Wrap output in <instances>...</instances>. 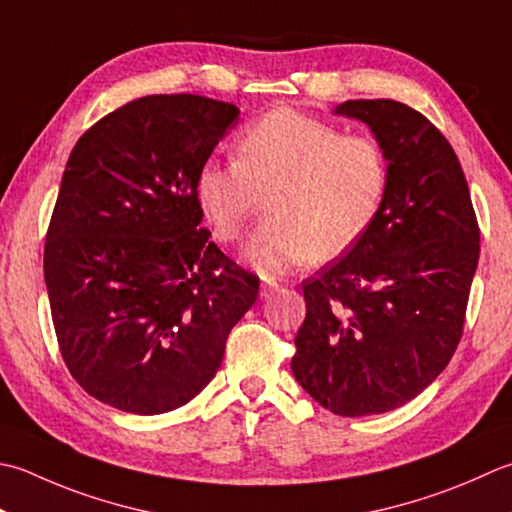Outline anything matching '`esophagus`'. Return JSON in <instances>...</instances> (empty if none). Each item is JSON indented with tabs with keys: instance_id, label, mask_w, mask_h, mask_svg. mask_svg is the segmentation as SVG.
<instances>
[{
	"instance_id": "esophagus-1",
	"label": "esophagus",
	"mask_w": 512,
	"mask_h": 512,
	"mask_svg": "<svg viewBox=\"0 0 512 512\" xmlns=\"http://www.w3.org/2000/svg\"><path fill=\"white\" fill-rule=\"evenodd\" d=\"M277 290H279V284L275 282V279H266V282L262 284V288H259V295H262L264 299H268V297H273Z\"/></svg>"
}]
</instances>
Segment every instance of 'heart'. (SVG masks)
<instances>
[{
	"mask_svg": "<svg viewBox=\"0 0 512 512\" xmlns=\"http://www.w3.org/2000/svg\"><path fill=\"white\" fill-rule=\"evenodd\" d=\"M388 179L377 139L277 108L244 130L237 159L202 166L197 199L222 242L242 237L268 202L246 259L262 273H284L310 255L324 262L353 248L375 224Z\"/></svg>",
	"mask_w": 512,
	"mask_h": 512,
	"instance_id": "1",
	"label": "heart"
}]
</instances>
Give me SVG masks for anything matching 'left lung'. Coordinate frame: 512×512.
Masks as SVG:
<instances>
[{"label":"left lung","instance_id":"8db88e82","mask_svg":"<svg viewBox=\"0 0 512 512\" xmlns=\"http://www.w3.org/2000/svg\"><path fill=\"white\" fill-rule=\"evenodd\" d=\"M364 122L388 159V190L348 255L304 282L293 375L342 417L388 413L448 366L462 339L479 226L453 146L393 99L335 108Z\"/></svg>","mask_w":512,"mask_h":512}]
</instances>
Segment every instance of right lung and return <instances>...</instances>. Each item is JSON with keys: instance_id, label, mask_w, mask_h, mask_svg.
I'll list each match as a JSON object with an SVG mask.
<instances>
[{"instance_id": "obj_1", "label": "right lung", "mask_w": 512, "mask_h": 512, "mask_svg": "<svg viewBox=\"0 0 512 512\" xmlns=\"http://www.w3.org/2000/svg\"><path fill=\"white\" fill-rule=\"evenodd\" d=\"M239 122L199 95H148L79 137L59 186L44 279L64 362L90 397L159 415L202 393L259 277L202 228L197 175Z\"/></svg>"}]
</instances>
